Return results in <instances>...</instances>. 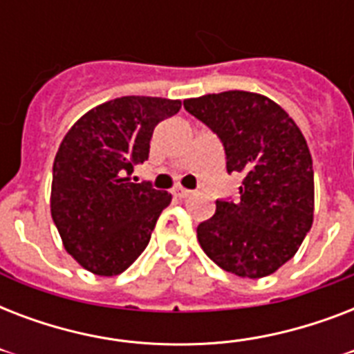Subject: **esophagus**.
<instances>
[{
  "label": "esophagus",
  "instance_id": "esophagus-1",
  "mask_svg": "<svg viewBox=\"0 0 354 354\" xmlns=\"http://www.w3.org/2000/svg\"><path fill=\"white\" fill-rule=\"evenodd\" d=\"M172 194L176 196V198H187L193 194V191H189V189H183V187H174L172 189Z\"/></svg>",
  "mask_w": 354,
  "mask_h": 354
}]
</instances>
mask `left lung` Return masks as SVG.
<instances>
[{
	"label": "left lung",
	"mask_w": 354,
	"mask_h": 354,
	"mask_svg": "<svg viewBox=\"0 0 354 354\" xmlns=\"http://www.w3.org/2000/svg\"><path fill=\"white\" fill-rule=\"evenodd\" d=\"M226 150L227 172H241L239 200H216L196 227L205 255L226 272L259 279L274 274L301 246L314 218V171L307 141L272 99L222 91L183 101Z\"/></svg>",
	"instance_id": "obj_1"
}]
</instances>
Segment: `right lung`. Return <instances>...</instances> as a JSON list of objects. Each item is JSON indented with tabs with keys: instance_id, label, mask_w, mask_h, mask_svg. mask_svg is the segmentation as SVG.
Returning <instances> with one entry per match:
<instances>
[{
	"instance_id": "add662e5",
	"label": "right lung",
	"mask_w": 354,
	"mask_h": 354,
	"mask_svg": "<svg viewBox=\"0 0 354 354\" xmlns=\"http://www.w3.org/2000/svg\"><path fill=\"white\" fill-rule=\"evenodd\" d=\"M182 101L119 97L84 113L64 136L53 163L51 216L64 248L88 272L112 277L143 253L171 194L136 183L156 124Z\"/></svg>"
}]
</instances>
